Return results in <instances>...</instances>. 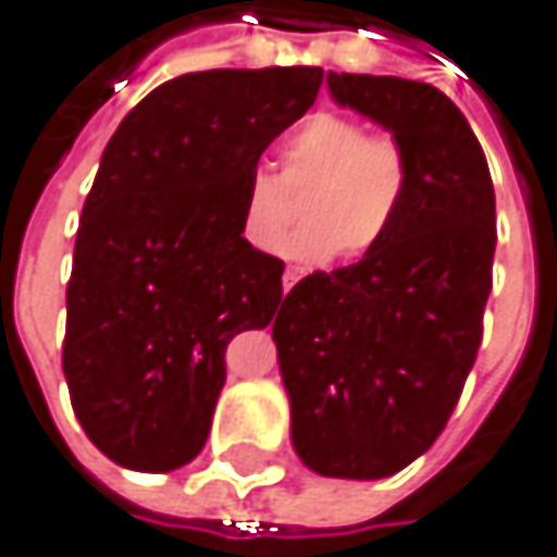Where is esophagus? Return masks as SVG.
<instances>
[{"label": "esophagus", "mask_w": 557, "mask_h": 557, "mask_svg": "<svg viewBox=\"0 0 557 557\" xmlns=\"http://www.w3.org/2000/svg\"><path fill=\"white\" fill-rule=\"evenodd\" d=\"M302 277H306V268H296V264L286 268V271H283V293H289Z\"/></svg>", "instance_id": "esophagus-1"}]
</instances>
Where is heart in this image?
<instances>
[{"instance_id": "obj_1", "label": "heart", "mask_w": 557, "mask_h": 557, "mask_svg": "<svg viewBox=\"0 0 557 557\" xmlns=\"http://www.w3.org/2000/svg\"><path fill=\"white\" fill-rule=\"evenodd\" d=\"M280 161V176L251 170L242 186V235L258 251L277 248L292 221L288 194L309 185L307 222L280 243V251L306 261L329 255L361 261L381 248L412 189V158L403 138L371 132L342 112L309 115L286 138Z\"/></svg>"}]
</instances>
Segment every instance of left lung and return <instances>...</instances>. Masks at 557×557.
<instances>
[{"label":"left lung","mask_w":557,"mask_h":557,"mask_svg":"<svg viewBox=\"0 0 557 557\" xmlns=\"http://www.w3.org/2000/svg\"><path fill=\"white\" fill-rule=\"evenodd\" d=\"M329 89L403 138L412 189L377 251L283 296L274 342L302 465L377 481L432 448L474 368L497 199L471 125L435 86L329 73Z\"/></svg>","instance_id":"8db88e82"}]
</instances>
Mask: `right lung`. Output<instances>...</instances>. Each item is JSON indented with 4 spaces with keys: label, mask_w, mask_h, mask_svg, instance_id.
Wrapping results in <instances>:
<instances>
[{
    "label": "right lung",
    "mask_w": 557,
    "mask_h": 557,
    "mask_svg": "<svg viewBox=\"0 0 557 557\" xmlns=\"http://www.w3.org/2000/svg\"><path fill=\"white\" fill-rule=\"evenodd\" d=\"M322 79V66L183 73L106 145L76 228L63 374L83 432L115 465H189L228 342L274 319L283 261L245 242L242 186Z\"/></svg>",
    "instance_id": "obj_1"
}]
</instances>
